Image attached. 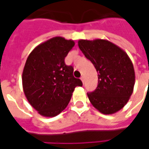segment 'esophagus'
I'll list each match as a JSON object with an SVG mask.
<instances>
[{"label": "esophagus", "instance_id": "obj_1", "mask_svg": "<svg viewBox=\"0 0 149 149\" xmlns=\"http://www.w3.org/2000/svg\"><path fill=\"white\" fill-rule=\"evenodd\" d=\"M81 81H82V82H83V83H84V77H81Z\"/></svg>", "mask_w": 149, "mask_h": 149}]
</instances>
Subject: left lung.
Listing matches in <instances>:
<instances>
[{
  "mask_svg": "<svg viewBox=\"0 0 149 149\" xmlns=\"http://www.w3.org/2000/svg\"><path fill=\"white\" fill-rule=\"evenodd\" d=\"M78 46L97 69L98 85L87 93L95 109L105 115L124 108L133 92L135 71L128 54L107 40H80Z\"/></svg>",
  "mask_w": 149,
  "mask_h": 149,
  "instance_id": "1",
  "label": "left lung"
}]
</instances>
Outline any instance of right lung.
Returning <instances> with one entry per match:
<instances>
[{
    "instance_id": "add662e5",
    "label": "right lung",
    "mask_w": 149,
    "mask_h": 149,
    "mask_svg": "<svg viewBox=\"0 0 149 149\" xmlns=\"http://www.w3.org/2000/svg\"><path fill=\"white\" fill-rule=\"evenodd\" d=\"M75 45L72 40L55 37L40 44L30 52L22 73L23 90L28 101L40 115L56 116L65 109L80 79L65 58Z\"/></svg>"
}]
</instances>
